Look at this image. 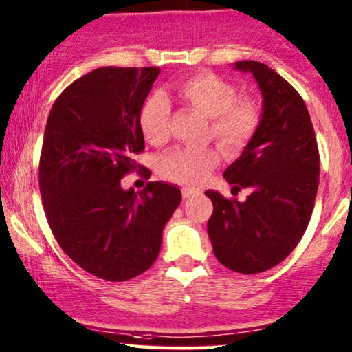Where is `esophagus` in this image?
I'll list each match as a JSON object with an SVG mask.
<instances>
[{
	"mask_svg": "<svg viewBox=\"0 0 352 352\" xmlns=\"http://www.w3.org/2000/svg\"><path fill=\"white\" fill-rule=\"evenodd\" d=\"M199 191H196V189H189V188H183V197L184 199H191V197H196Z\"/></svg>",
	"mask_w": 352,
	"mask_h": 352,
	"instance_id": "obj_1",
	"label": "esophagus"
}]
</instances>
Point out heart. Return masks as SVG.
<instances>
[{
  "label": "heart",
  "mask_w": 352,
  "mask_h": 352,
  "mask_svg": "<svg viewBox=\"0 0 352 352\" xmlns=\"http://www.w3.org/2000/svg\"><path fill=\"white\" fill-rule=\"evenodd\" d=\"M177 97L210 118V133L227 151H237L249 143L258 126V109L254 102L239 100L237 89L222 77L209 72L194 74L175 85ZM171 107L163 94H153L140 111V128L151 144L168 140ZM216 148L179 146L160 158L161 176L173 183L199 186L217 166Z\"/></svg>",
  "instance_id": "1"
}]
</instances>
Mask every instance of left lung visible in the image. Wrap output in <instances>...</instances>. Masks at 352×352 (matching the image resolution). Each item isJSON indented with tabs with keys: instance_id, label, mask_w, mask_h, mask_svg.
Returning <instances> with one entry per match:
<instances>
[{
	"instance_id": "left-lung-1",
	"label": "left lung",
	"mask_w": 352,
	"mask_h": 352,
	"mask_svg": "<svg viewBox=\"0 0 352 352\" xmlns=\"http://www.w3.org/2000/svg\"><path fill=\"white\" fill-rule=\"evenodd\" d=\"M234 69L255 78L262 115L224 177L232 191L252 192L241 202L206 191L214 204L208 234L222 265L252 275L278 265L303 237L320 184V153L303 98L280 74L257 60L235 62Z\"/></svg>"
}]
</instances>
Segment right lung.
<instances>
[{
  "mask_svg": "<svg viewBox=\"0 0 352 352\" xmlns=\"http://www.w3.org/2000/svg\"><path fill=\"white\" fill-rule=\"evenodd\" d=\"M158 67H100L77 78L49 113L39 163L45 217L62 250L109 282L143 274L158 258L179 188L153 181L123 189L143 151L140 111Z\"/></svg>",
  "mask_w": 352,
  "mask_h": 352,
  "instance_id": "obj_1",
  "label": "right lung"
}]
</instances>
